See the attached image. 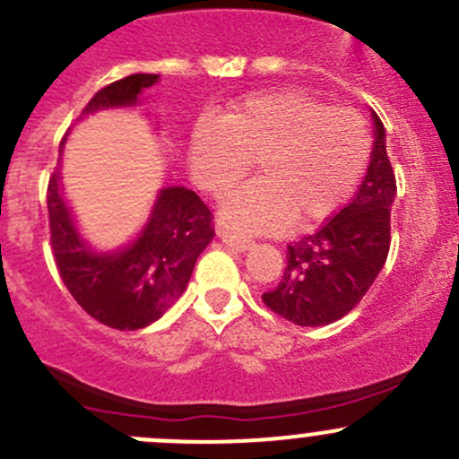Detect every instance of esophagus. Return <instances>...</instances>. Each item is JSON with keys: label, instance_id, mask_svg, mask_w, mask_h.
Segmentation results:
<instances>
[{"label": "esophagus", "instance_id": "esophagus-1", "mask_svg": "<svg viewBox=\"0 0 459 459\" xmlns=\"http://www.w3.org/2000/svg\"><path fill=\"white\" fill-rule=\"evenodd\" d=\"M221 240H223L225 247L234 249V252H247L249 247H252V240L247 238H240V236H234L230 234V231H221Z\"/></svg>", "mask_w": 459, "mask_h": 459}]
</instances>
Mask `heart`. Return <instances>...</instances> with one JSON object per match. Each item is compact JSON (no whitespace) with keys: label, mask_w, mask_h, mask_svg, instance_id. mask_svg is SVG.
<instances>
[{"label":"heart","mask_w":459,"mask_h":459,"mask_svg":"<svg viewBox=\"0 0 459 459\" xmlns=\"http://www.w3.org/2000/svg\"><path fill=\"white\" fill-rule=\"evenodd\" d=\"M368 156L359 113L292 89L249 95L192 134L194 178L210 196H225L256 160L261 180L221 207V223L238 234L328 219L355 192Z\"/></svg>","instance_id":"obj_1"}]
</instances>
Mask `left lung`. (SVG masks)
I'll return each instance as SVG.
<instances>
[{
  "label": "left lung",
  "instance_id": "8db88e82",
  "mask_svg": "<svg viewBox=\"0 0 459 459\" xmlns=\"http://www.w3.org/2000/svg\"><path fill=\"white\" fill-rule=\"evenodd\" d=\"M373 117V152L359 192L319 231L288 245V267L279 285L263 294L272 312L297 325H328L364 299L382 272L390 247L393 167L385 129Z\"/></svg>",
  "mask_w": 459,
  "mask_h": 459
}]
</instances>
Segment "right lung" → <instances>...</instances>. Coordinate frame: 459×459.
I'll use <instances>...</instances> for the list:
<instances>
[{
	"mask_svg": "<svg viewBox=\"0 0 459 459\" xmlns=\"http://www.w3.org/2000/svg\"><path fill=\"white\" fill-rule=\"evenodd\" d=\"M158 80L160 75L135 74L104 86L80 120L107 108L140 107L143 91ZM47 203L62 281L86 315L116 330H140L160 319L183 297L198 256L214 238L205 203L180 185L162 187L143 230L116 249H98L84 238L65 198L62 167L48 180Z\"/></svg>",
	"mask_w": 459,
	"mask_h": 459,
	"instance_id": "right-lung-1",
	"label": "right lung"
}]
</instances>
